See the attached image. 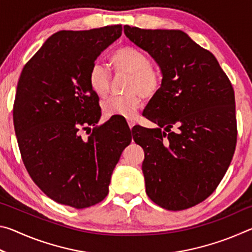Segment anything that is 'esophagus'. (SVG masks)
Returning <instances> with one entry per match:
<instances>
[{"mask_svg":"<svg viewBox=\"0 0 252 252\" xmlns=\"http://www.w3.org/2000/svg\"><path fill=\"white\" fill-rule=\"evenodd\" d=\"M127 125H129L130 129H132V127H133V126L135 125V123H134L133 120H127Z\"/></svg>","mask_w":252,"mask_h":252,"instance_id":"obj_1","label":"esophagus"}]
</instances>
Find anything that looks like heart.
<instances>
[{"label": "heart", "mask_w": 252, "mask_h": 252, "mask_svg": "<svg viewBox=\"0 0 252 252\" xmlns=\"http://www.w3.org/2000/svg\"><path fill=\"white\" fill-rule=\"evenodd\" d=\"M116 73L129 74L123 96H112L103 101L102 110L108 117L131 119L142 104V96L152 97L162 87V74L152 66V61L141 50L126 46L118 49L110 58ZM89 85L97 96L108 94L111 74L100 63H94L88 74Z\"/></svg>", "instance_id": "b5f03b06"}]
</instances>
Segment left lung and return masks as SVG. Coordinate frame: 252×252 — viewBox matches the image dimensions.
<instances>
[{"instance_id": "left-lung-1", "label": "left lung", "mask_w": 252, "mask_h": 252, "mask_svg": "<svg viewBox=\"0 0 252 252\" xmlns=\"http://www.w3.org/2000/svg\"><path fill=\"white\" fill-rule=\"evenodd\" d=\"M125 34L155 59L162 73L160 91L143 111L158 127L132 130L144 151L146 192L161 208L185 210L217 189L232 160L233 88L215 55L180 30L125 25Z\"/></svg>"}]
</instances>
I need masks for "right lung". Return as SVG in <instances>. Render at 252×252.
Segmentation results:
<instances>
[{"mask_svg": "<svg viewBox=\"0 0 252 252\" xmlns=\"http://www.w3.org/2000/svg\"><path fill=\"white\" fill-rule=\"evenodd\" d=\"M121 34L122 25L57 32L21 72L13 106L20 152L34 183L58 203L101 202L132 140L131 132L114 133L111 121L96 126L99 96L88 81L97 57Z\"/></svg>", "mask_w": 252, "mask_h": 252, "instance_id": "1", "label": "right lung"}]
</instances>
